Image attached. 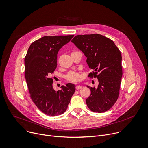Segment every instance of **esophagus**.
<instances>
[{
	"mask_svg": "<svg viewBox=\"0 0 148 148\" xmlns=\"http://www.w3.org/2000/svg\"><path fill=\"white\" fill-rule=\"evenodd\" d=\"M82 86L79 85V86H77L76 87V90H79V89H80V88H82Z\"/></svg>",
	"mask_w": 148,
	"mask_h": 148,
	"instance_id": "34e87169",
	"label": "esophagus"
}]
</instances>
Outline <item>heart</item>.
<instances>
[{
    "label": "heart",
    "instance_id": "obj_1",
    "mask_svg": "<svg viewBox=\"0 0 148 148\" xmlns=\"http://www.w3.org/2000/svg\"><path fill=\"white\" fill-rule=\"evenodd\" d=\"M66 79L71 82H77L81 79V76L78 72H71L66 75Z\"/></svg>",
    "mask_w": 148,
    "mask_h": 148
}]
</instances>
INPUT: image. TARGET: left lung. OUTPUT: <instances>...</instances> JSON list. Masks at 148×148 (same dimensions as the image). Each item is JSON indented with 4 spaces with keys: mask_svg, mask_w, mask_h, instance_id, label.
I'll return each mask as SVG.
<instances>
[{
    "mask_svg": "<svg viewBox=\"0 0 148 148\" xmlns=\"http://www.w3.org/2000/svg\"><path fill=\"white\" fill-rule=\"evenodd\" d=\"M72 42L83 52L88 67L94 70L88 76L99 81L97 88L87 86L91 91L86 100L87 107L95 112L107 111L119 98L123 76L120 51L111 40L100 34L78 35Z\"/></svg>",
    "mask_w": 148,
    "mask_h": 148,
    "instance_id": "obj_1",
    "label": "left lung"
}]
</instances>
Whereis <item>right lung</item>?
Returning <instances> with one entry per match:
<instances>
[{
    "mask_svg": "<svg viewBox=\"0 0 148 148\" xmlns=\"http://www.w3.org/2000/svg\"><path fill=\"white\" fill-rule=\"evenodd\" d=\"M73 36H44L30 45L24 58L25 77L30 97L38 108L48 115L64 113L76 90L73 84L68 83L56 91L50 77L56 68L59 50Z\"/></svg>",
    "mask_w": 148,
    "mask_h": 148,
    "instance_id": "1",
    "label": "right lung"
}]
</instances>
